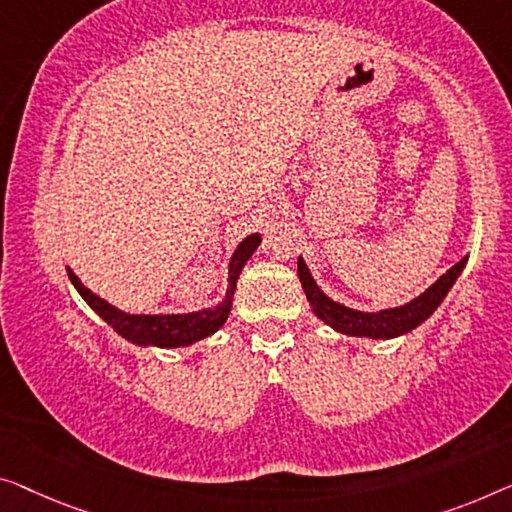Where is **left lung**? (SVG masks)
<instances>
[{
	"label": "left lung",
	"mask_w": 512,
	"mask_h": 512,
	"mask_svg": "<svg viewBox=\"0 0 512 512\" xmlns=\"http://www.w3.org/2000/svg\"><path fill=\"white\" fill-rule=\"evenodd\" d=\"M464 264H467V257L462 262H457L451 271H446L430 289L418 296L407 305H400V308L381 310V312H358L352 308H345V305L331 301L329 296L319 292V287L312 280L308 266H305L303 259L299 257V278L305 289V296L315 310L319 319H324L326 324L333 326L335 331L345 335H365V338H395V335L409 333L416 329L418 324H423L427 317L437 310V305L444 301L448 289L453 287V282L460 276Z\"/></svg>",
	"instance_id": "8db88e82"
}]
</instances>
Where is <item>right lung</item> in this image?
<instances>
[{
  "mask_svg": "<svg viewBox=\"0 0 512 512\" xmlns=\"http://www.w3.org/2000/svg\"><path fill=\"white\" fill-rule=\"evenodd\" d=\"M259 243H262V236L259 234L248 236V239L239 246V250L234 253L230 262V289H227L225 301L216 305V308L190 312V315H126V312L117 310L108 301L98 299L94 292H89L71 269H68V278H71L82 299L91 305V310H96L114 331L124 335L126 340L135 342V345H156V347L193 345V342L216 333L220 326L225 324V319L230 315V308H232L236 278H239L243 264H246L250 255L255 253Z\"/></svg>",
  "mask_w": 512,
  "mask_h": 512,
  "instance_id": "1",
  "label": "right lung"
}]
</instances>
